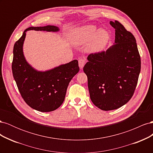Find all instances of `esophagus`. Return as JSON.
<instances>
[{
	"label": "esophagus",
	"instance_id": "obj_1",
	"mask_svg": "<svg viewBox=\"0 0 153 153\" xmlns=\"http://www.w3.org/2000/svg\"><path fill=\"white\" fill-rule=\"evenodd\" d=\"M86 62L85 59L84 58H80L78 60V64H79V67L80 68H83V67L84 66Z\"/></svg>",
	"mask_w": 153,
	"mask_h": 153
}]
</instances>
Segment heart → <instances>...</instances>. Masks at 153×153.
Masks as SVG:
<instances>
[{
	"label": "heart",
	"mask_w": 153,
	"mask_h": 153,
	"mask_svg": "<svg viewBox=\"0 0 153 153\" xmlns=\"http://www.w3.org/2000/svg\"><path fill=\"white\" fill-rule=\"evenodd\" d=\"M110 39V34L105 29L98 30L93 25H88L74 30L71 34V40L75 44H84L89 42L88 49L92 52L102 50Z\"/></svg>",
	"instance_id": "heart-1"
}]
</instances>
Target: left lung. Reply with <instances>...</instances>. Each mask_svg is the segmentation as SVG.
<instances>
[{
    "label": "left lung",
    "instance_id": "left-lung-1",
    "mask_svg": "<svg viewBox=\"0 0 153 153\" xmlns=\"http://www.w3.org/2000/svg\"><path fill=\"white\" fill-rule=\"evenodd\" d=\"M110 24L115 44L106 52L89 54L84 67L92 102L105 111L121 107L132 98L141 68L135 37L118 21Z\"/></svg>",
    "mask_w": 153,
    "mask_h": 153
}]
</instances>
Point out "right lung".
Listing matches in <instances>:
<instances>
[{
  "instance_id": "1",
  "label": "right lung",
  "mask_w": 153,
  "mask_h": 153,
  "mask_svg": "<svg viewBox=\"0 0 153 153\" xmlns=\"http://www.w3.org/2000/svg\"><path fill=\"white\" fill-rule=\"evenodd\" d=\"M29 30L56 32L59 29L50 25L30 27L24 30L13 47V75L22 98L34 110L52 112L62 104L69 83L79 71L78 62L77 60H74L45 72L35 70L27 62L23 53L25 32Z\"/></svg>"
}]
</instances>
